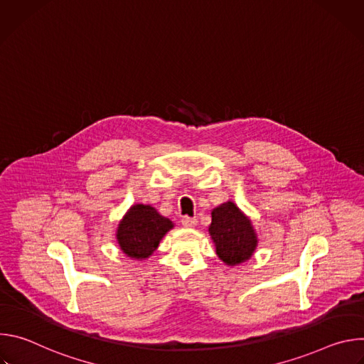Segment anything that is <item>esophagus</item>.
Here are the masks:
<instances>
[{"mask_svg":"<svg viewBox=\"0 0 364 364\" xmlns=\"http://www.w3.org/2000/svg\"><path fill=\"white\" fill-rule=\"evenodd\" d=\"M181 225L184 228H194L197 225V219L196 218H188V216H184L181 219Z\"/></svg>","mask_w":364,"mask_h":364,"instance_id":"1","label":"esophagus"}]
</instances>
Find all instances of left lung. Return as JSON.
I'll use <instances>...</instances> for the list:
<instances>
[{"label":"left lung","mask_w":364,"mask_h":364,"mask_svg":"<svg viewBox=\"0 0 364 364\" xmlns=\"http://www.w3.org/2000/svg\"><path fill=\"white\" fill-rule=\"evenodd\" d=\"M209 232L216 245V253L228 265H239L247 261L257 243L249 219L232 201L216 207L212 212Z\"/></svg>","instance_id":"obj_1"}]
</instances>
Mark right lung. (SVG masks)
Instances as JSON below:
<instances>
[{
    "label": "right lung",
    "instance_id": "obj_1",
    "mask_svg": "<svg viewBox=\"0 0 364 364\" xmlns=\"http://www.w3.org/2000/svg\"><path fill=\"white\" fill-rule=\"evenodd\" d=\"M173 222L151 205L135 204L118 226L117 239L124 253L135 259L148 257L159 247Z\"/></svg>",
    "mask_w": 364,
    "mask_h": 364
}]
</instances>
